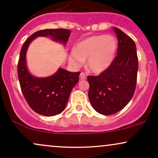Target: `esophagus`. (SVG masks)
Wrapping results in <instances>:
<instances>
[{
  "mask_svg": "<svg viewBox=\"0 0 158 158\" xmlns=\"http://www.w3.org/2000/svg\"><path fill=\"white\" fill-rule=\"evenodd\" d=\"M79 78H80L81 80H84V79H86V75H85V73H81Z\"/></svg>",
  "mask_w": 158,
  "mask_h": 158,
  "instance_id": "1",
  "label": "esophagus"
}]
</instances>
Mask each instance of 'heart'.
Instances as JSON below:
<instances>
[{
    "instance_id": "obj_1",
    "label": "heart",
    "mask_w": 158,
    "mask_h": 158,
    "mask_svg": "<svg viewBox=\"0 0 158 158\" xmlns=\"http://www.w3.org/2000/svg\"><path fill=\"white\" fill-rule=\"evenodd\" d=\"M117 50V41L113 36H90L76 45L69 56V61L78 68L87 59V68L92 73H99L109 68Z\"/></svg>"
}]
</instances>
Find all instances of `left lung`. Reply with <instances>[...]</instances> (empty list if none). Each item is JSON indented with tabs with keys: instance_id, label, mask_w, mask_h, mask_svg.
<instances>
[{
	"instance_id": "left-lung-1",
	"label": "left lung",
	"mask_w": 158,
	"mask_h": 158,
	"mask_svg": "<svg viewBox=\"0 0 158 158\" xmlns=\"http://www.w3.org/2000/svg\"><path fill=\"white\" fill-rule=\"evenodd\" d=\"M117 56L107 70L99 76H88V98L94 109L103 115H111L131 100L136 88L138 59L135 41L117 27Z\"/></svg>"
}]
</instances>
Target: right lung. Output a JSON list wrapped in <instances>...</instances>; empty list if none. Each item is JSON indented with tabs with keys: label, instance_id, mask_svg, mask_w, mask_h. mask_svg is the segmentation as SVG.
<instances>
[{
	"label": "right lung",
	"instance_id": "obj_1",
	"mask_svg": "<svg viewBox=\"0 0 158 158\" xmlns=\"http://www.w3.org/2000/svg\"><path fill=\"white\" fill-rule=\"evenodd\" d=\"M70 30L47 29L35 32L25 41L20 52L18 77L21 91L27 103L34 111L44 116H55L64 110L73 87L79 81V72H70L59 68L48 77L32 76L27 66L26 54L30 43L35 38L50 37L55 41L66 45Z\"/></svg>",
	"mask_w": 158,
	"mask_h": 158
}]
</instances>
